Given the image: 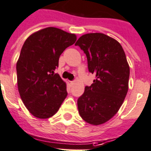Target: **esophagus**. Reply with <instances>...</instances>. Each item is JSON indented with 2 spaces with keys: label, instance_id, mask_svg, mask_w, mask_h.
Listing matches in <instances>:
<instances>
[{
  "label": "esophagus",
  "instance_id": "1",
  "mask_svg": "<svg viewBox=\"0 0 151 151\" xmlns=\"http://www.w3.org/2000/svg\"><path fill=\"white\" fill-rule=\"evenodd\" d=\"M68 83H69V86H72L73 84H74V82H73V81H69V82H68Z\"/></svg>",
  "mask_w": 151,
  "mask_h": 151
}]
</instances>
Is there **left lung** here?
I'll use <instances>...</instances> for the list:
<instances>
[{"label":"left lung","mask_w":151,"mask_h":151,"mask_svg":"<svg viewBox=\"0 0 151 151\" xmlns=\"http://www.w3.org/2000/svg\"><path fill=\"white\" fill-rule=\"evenodd\" d=\"M86 55L95 76L78 99V113L87 123L99 125L118 112L128 90L130 68L122 46L104 33H87L76 42Z\"/></svg>","instance_id":"obj_1"}]
</instances>
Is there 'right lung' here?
Instances as JSON below:
<instances>
[{"mask_svg": "<svg viewBox=\"0 0 151 151\" xmlns=\"http://www.w3.org/2000/svg\"><path fill=\"white\" fill-rule=\"evenodd\" d=\"M76 40L75 34L47 27L29 36L22 46L17 63L18 91L36 118L53 116L66 98V85L54 71L60 55Z\"/></svg>", "mask_w": 151, "mask_h": 151, "instance_id": "add662e5", "label": "right lung"}]
</instances>
